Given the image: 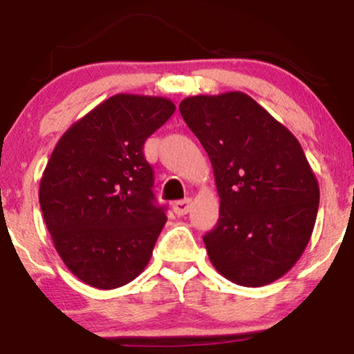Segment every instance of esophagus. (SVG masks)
<instances>
[{"label":"esophagus","mask_w":354,"mask_h":354,"mask_svg":"<svg viewBox=\"0 0 354 354\" xmlns=\"http://www.w3.org/2000/svg\"><path fill=\"white\" fill-rule=\"evenodd\" d=\"M173 209H174V213L178 214V216H185V214H188L189 209H191V200H189V198H186V200L176 201L173 205Z\"/></svg>","instance_id":"obj_1"}]
</instances>
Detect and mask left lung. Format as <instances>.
Returning a JSON list of instances; mask_svg holds the SVG:
<instances>
[{
  "mask_svg": "<svg viewBox=\"0 0 354 354\" xmlns=\"http://www.w3.org/2000/svg\"><path fill=\"white\" fill-rule=\"evenodd\" d=\"M183 120L208 153L219 219L203 236L211 265L265 286L296 265L315 228L319 186L293 133L241 91L189 96Z\"/></svg>",
  "mask_w": 354,
  "mask_h": 354,
  "instance_id": "8db88e82",
  "label": "left lung"
}]
</instances>
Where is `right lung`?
<instances>
[{
  "label": "right lung",
  "mask_w": 354,
  "mask_h": 354,
  "mask_svg": "<svg viewBox=\"0 0 354 354\" xmlns=\"http://www.w3.org/2000/svg\"><path fill=\"white\" fill-rule=\"evenodd\" d=\"M174 109L161 96L115 95L53 149L39 183L43 218L64 265L89 286L128 284L151 259L166 214L143 146Z\"/></svg>",
  "instance_id": "right-lung-1"
}]
</instances>
